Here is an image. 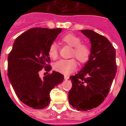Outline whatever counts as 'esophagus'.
<instances>
[{
  "label": "esophagus",
  "instance_id": "1",
  "mask_svg": "<svg viewBox=\"0 0 126 126\" xmlns=\"http://www.w3.org/2000/svg\"><path fill=\"white\" fill-rule=\"evenodd\" d=\"M64 78H65V80H68V79H69V76H67V75H65V76H64Z\"/></svg>",
  "mask_w": 126,
  "mask_h": 126
}]
</instances>
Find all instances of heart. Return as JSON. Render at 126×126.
I'll list each match as a JSON object with an SVG mask.
<instances>
[{
	"label": "heart",
	"instance_id": "obj_1",
	"mask_svg": "<svg viewBox=\"0 0 126 126\" xmlns=\"http://www.w3.org/2000/svg\"><path fill=\"white\" fill-rule=\"evenodd\" d=\"M61 40L67 45L73 47L72 57H75L80 63H87L91 55V49L86 44L81 43L82 40L79 36L72 33L64 35ZM48 55L52 59H56L58 56V48L56 43H51L48 48ZM55 71L63 75H69L77 69V61L75 59H61L54 64Z\"/></svg>",
	"mask_w": 126,
	"mask_h": 126
}]
</instances>
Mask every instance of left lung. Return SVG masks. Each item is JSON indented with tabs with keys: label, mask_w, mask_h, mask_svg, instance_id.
Instances as JSON below:
<instances>
[{
	"label": "left lung",
	"mask_w": 126,
	"mask_h": 126,
	"mask_svg": "<svg viewBox=\"0 0 126 126\" xmlns=\"http://www.w3.org/2000/svg\"><path fill=\"white\" fill-rule=\"evenodd\" d=\"M90 39L91 55L82 70L71 76L72 88L69 101L78 110L97 107L105 99L117 71L116 49L103 35L92 30H82Z\"/></svg>",
	"instance_id": "left-lung-1"
}]
</instances>
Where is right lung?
<instances>
[{"label": "right lung", "instance_id": "obj_1", "mask_svg": "<svg viewBox=\"0 0 126 126\" xmlns=\"http://www.w3.org/2000/svg\"><path fill=\"white\" fill-rule=\"evenodd\" d=\"M61 30L30 29L17 37L8 56V77L15 93L22 103L35 109L49 105L51 90L64 79L55 71L43 79L38 74L42 69L47 73L51 69L48 48Z\"/></svg>", "mask_w": 126, "mask_h": 126}]
</instances>
